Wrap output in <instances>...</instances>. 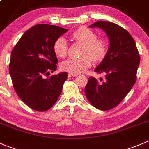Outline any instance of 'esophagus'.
<instances>
[{
    "instance_id": "obj_1",
    "label": "esophagus",
    "mask_w": 149,
    "mask_h": 149,
    "mask_svg": "<svg viewBox=\"0 0 149 149\" xmlns=\"http://www.w3.org/2000/svg\"><path fill=\"white\" fill-rule=\"evenodd\" d=\"M78 74H73V73H68V77H75L77 76Z\"/></svg>"
}]
</instances>
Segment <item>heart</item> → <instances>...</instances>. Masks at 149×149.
<instances>
[{
    "label": "heart",
    "mask_w": 149,
    "mask_h": 149,
    "mask_svg": "<svg viewBox=\"0 0 149 149\" xmlns=\"http://www.w3.org/2000/svg\"><path fill=\"white\" fill-rule=\"evenodd\" d=\"M72 38L84 44L81 52L82 57L70 58L62 63L60 68L64 71L73 74L84 72L95 61H101L108 52V42L104 38H97V36L91 29L81 27L72 33ZM54 52L57 57L64 58L68 54V43L63 37H59L53 45Z\"/></svg>",
    "instance_id": "heart-1"
}]
</instances>
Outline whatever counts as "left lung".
I'll return each mask as SVG.
<instances>
[{
	"mask_svg": "<svg viewBox=\"0 0 149 149\" xmlns=\"http://www.w3.org/2000/svg\"><path fill=\"white\" fill-rule=\"evenodd\" d=\"M89 27L105 32L109 47L105 58L95 69L105 75V80L100 79L103 81L100 82L90 76L84 92L94 107L108 111L119 105L135 84L140 55L133 38L123 27L108 21L96 22Z\"/></svg>",
	"mask_w": 149,
	"mask_h": 149,
	"instance_id": "8db88e82",
	"label": "left lung"
}]
</instances>
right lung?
<instances>
[{"label":"right lung","mask_w":149,"mask_h":149,"mask_svg":"<svg viewBox=\"0 0 149 149\" xmlns=\"http://www.w3.org/2000/svg\"><path fill=\"white\" fill-rule=\"evenodd\" d=\"M67 29L38 24L22 35L13 49L9 73L19 97L32 109L46 111L55 104L68 77L66 72L45 78L57 69L54 43Z\"/></svg>","instance_id":"1"}]
</instances>
